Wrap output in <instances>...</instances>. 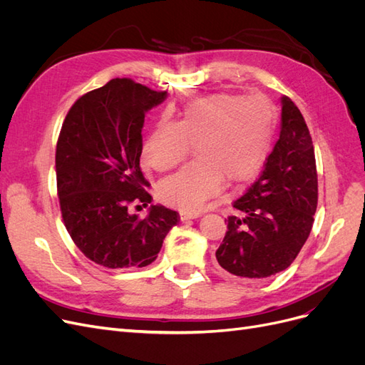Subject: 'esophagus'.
<instances>
[{"label": "esophagus", "instance_id": "34e87169", "mask_svg": "<svg viewBox=\"0 0 365 365\" xmlns=\"http://www.w3.org/2000/svg\"><path fill=\"white\" fill-rule=\"evenodd\" d=\"M201 216V213H192V212H181L180 213V219L182 220H189V219H196V217H200Z\"/></svg>", "mask_w": 365, "mask_h": 365}]
</instances>
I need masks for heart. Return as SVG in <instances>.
Instances as JSON below:
<instances>
[{
    "mask_svg": "<svg viewBox=\"0 0 365 365\" xmlns=\"http://www.w3.org/2000/svg\"><path fill=\"white\" fill-rule=\"evenodd\" d=\"M275 113L263 97L217 93L185 106L178 123L160 121L141 150L157 172L176 168L196 149L193 163L160 185L164 202L196 213L224 184L245 182L263 165L272 145Z\"/></svg>",
    "mask_w": 365,
    "mask_h": 365,
    "instance_id": "obj_1",
    "label": "heart"
}]
</instances>
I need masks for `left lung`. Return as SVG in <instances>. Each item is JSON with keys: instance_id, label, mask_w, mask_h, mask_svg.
<instances>
[{"instance_id": "left-lung-1", "label": "left lung", "mask_w": 365, "mask_h": 365, "mask_svg": "<svg viewBox=\"0 0 365 365\" xmlns=\"http://www.w3.org/2000/svg\"><path fill=\"white\" fill-rule=\"evenodd\" d=\"M318 202L311 134L300 109L282 97L280 137L259 180L233 202L217 263L242 279H264L295 260L312 230Z\"/></svg>"}]
</instances>
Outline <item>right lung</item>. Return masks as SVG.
I'll use <instances>...</instances> for the list:
<instances>
[{
    "label": "right lung",
    "instance_id": "add662e5",
    "mask_svg": "<svg viewBox=\"0 0 365 365\" xmlns=\"http://www.w3.org/2000/svg\"><path fill=\"white\" fill-rule=\"evenodd\" d=\"M132 79H113L77 98L56 146V180L65 228L85 256L105 268H143L158 257L180 215L150 205L140 169L145 114L164 102Z\"/></svg>",
    "mask_w": 365,
    "mask_h": 365
}]
</instances>
